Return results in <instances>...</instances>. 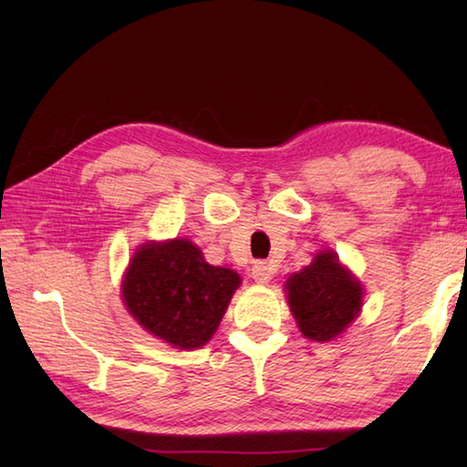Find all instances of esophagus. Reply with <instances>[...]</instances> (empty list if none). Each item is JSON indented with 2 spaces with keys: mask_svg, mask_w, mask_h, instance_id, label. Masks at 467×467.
<instances>
[{
  "mask_svg": "<svg viewBox=\"0 0 467 467\" xmlns=\"http://www.w3.org/2000/svg\"><path fill=\"white\" fill-rule=\"evenodd\" d=\"M251 276L259 285H266V283L271 281V276H273V266L269 263H263V261L254 263L253 271H251Z\"/></svg>",
  "mask_w": 467,
  "mask_h": 467,
  "instance_id": "34e87169",
  "label": "esophagus"
}]
</instances>
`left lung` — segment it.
<instances>
[{
    "label": "left lung",
    "mask_w": 467,
    "mask_h": 467,
    "mask_svg": "<svg viewBox=\"0 0 467 467\" xmlns=\"http://www.w3.org/2000/svg\"><path fill=\"white\" fill-rule=\"evenodd\" d=\"M286 299L301 333L327 343L339 337L359 315L363 286L333 251H321L303 271L285 283Z\"/></svg>",
    "instance_id": "8db88e82"
}]
</instances>
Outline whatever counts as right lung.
I'll return each mask as SVG.
<instances>
[{
  "label": "right lung",
  "mask_w": 467,
  "mask_h": 467,
  "mask_svg": "<svg viewBox=\"0 0 467 467\" xmlns=\"http://www.w3.org/2000/svg\"><path fill=\"white\" fill-rule=\"evenodd\" d=\"M239 285V275L208 265L191 241H150L132 256L122 299L150 335L176 349H198L211 341Z\"/></svg>",
  "instance_id": "obj_1"
}]
</instances>
